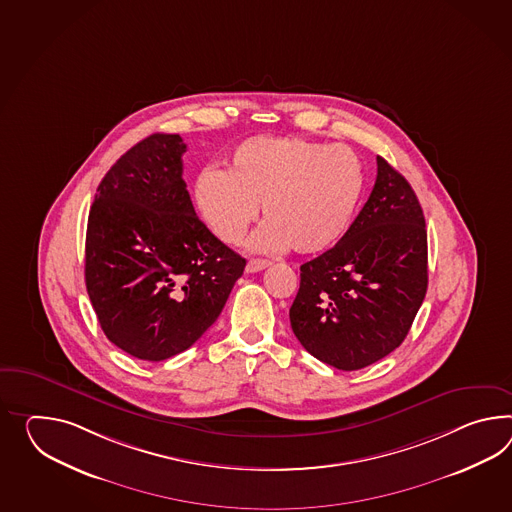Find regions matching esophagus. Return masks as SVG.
<instances>
[{"instance_id": "34e87169", "label": "esophagus", "mask_w": 512, "mask_h": 512, "mask_svg": "<svg viewBox=\"0 0 512 512\" xmlns=\"http://www.w3.org/2000/svg\"><path fill=\"white\" fill-rule=\"evenodd\" d=\"M266 266H270V261H264V259H250V262L246 264V272H248V274L261 272Z\"/></svg>"}]
</instances>
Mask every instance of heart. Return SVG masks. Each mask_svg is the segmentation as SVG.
<instances>
[{"label":"heart","mask_w":512,"mask_h":512,"mask_svg":"<svg viewBox=\"0 0 512 512\" xmlns=\"http://www.w3.org/2000/svg\"><path fill=\"white\" fill-rule=\"evenodd\" d=\"M362 190L361 161L346 146L255 137L233 150L225 174L205 170L194 192L201 218L227 244L246 237L261 205L268 222L251 240L253 250L312 255L348 233Z\"/></svg>","instance_id":"b5f03b06"}]
</instances>
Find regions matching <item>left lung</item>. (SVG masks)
Listing matches in <instances>:
<instances>
[{
  "instance_id": "left-lung-1",
  "label": "left lung",
  "mask_w": 512,
  "mask_h": 512,
  "mask_svg": "<svg viewBox=\"0 0 512 512\" xmlns=\"http://www.w3.org/2000/svg\"><path fill=\"white\" fill-rule=\"evenodd\" d=\"M300 272L290 325L312 357L351 372L398 348L427 292L424 211L409 181L377 157L348 233Z\"/></svg>"
}]
</instances>
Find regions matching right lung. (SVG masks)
I'll return each instance as SVG.
<instances>
[{
    "mask_svg": "<svg viewBox=\"0 0 512 512\" xmlns=\"http://www.w3.org/2000/svg\"><path fill=\"white\" fill-rule=\"evenodd\" d=\"M179 135L140 140L101 179L88 214L85 283L105 337L164 361L211 327L244 272L196 216Z\"/></svg>",
    "mask_w": 512,
    "mask_h": 512,
    "instance_id": "right-lung-1",
    "label": "right lung"
}]
</instances>
